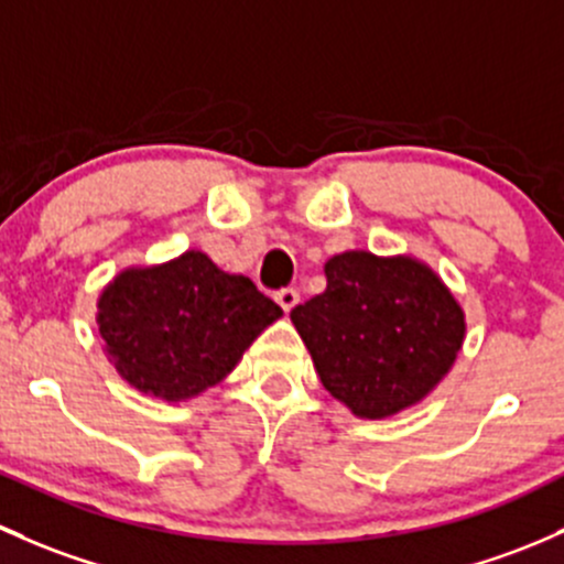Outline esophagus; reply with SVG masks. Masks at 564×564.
Returning a JSON list of instances; mask_svg holds the SVG:
<instances>
[{
    "instance_id": "obj_1",
    "label": "esophagus",
    "mask_w": 564,
    "mask_h": 564,
    "mask_svg": "<svg viewBox=\"0 0 564 564\" xmlns=\"http://www.w3.org/2000/svg\"><path fill=\"white\" fill-rule=\"evenodd\" d=\"M275 300H278V305H281L283 311L289 313V311H292V307L297 305V302H300V292H297V289L286 286V289H281V292L275 294Z\"/></svg>"
}]
</instances>
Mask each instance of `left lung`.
<instances>
[{"mask_svg":"<svg viewBox=\"0 0 564 564\" xmlns=\"http://www.w3.org/2000/svg\"><path fill=\"white\" fill-rule=\"evenodd\" d=\"M327 289L292 322L324 389L361 419H387L437 387L465 340V313L430 267L367 251L332 257Z\"/></svg>","mask_w":564,"mask_h":564,"instance_id":"1","label":"left lung"}]
</instances>
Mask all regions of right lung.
Instances as JSON below:
<instances>
[{
    "mask_svg": "<svg viewBox=\"0 0 564 564\" xmlns=\"http://www.w3.org/2000/svg\"><path fill=\"white\" fill-rule=\"evenodd\" d=\"M283 311L251 278L186 251L123 270L99 297V335L121 378L159 400H186L232 372Z\"/></svg>",
    "mask_w": 564,
    "mask_h": 564,
    "instance_id": "right-lung-1",
    "label": "right lung"
}]
</instances>
